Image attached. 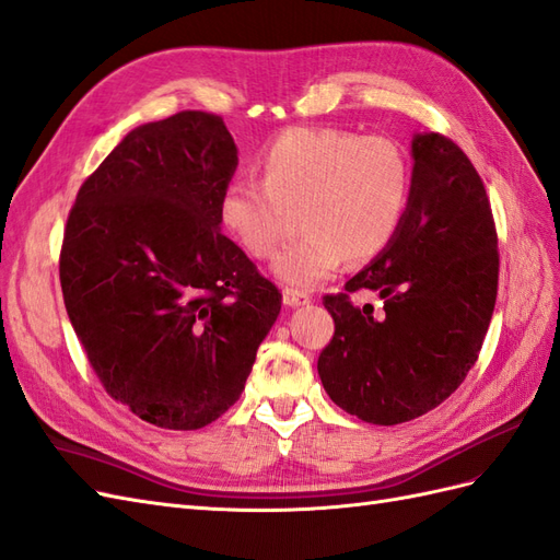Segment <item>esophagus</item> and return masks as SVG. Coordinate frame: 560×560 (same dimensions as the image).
<instances>
[{
  "instance_id": "obj_1",
  "label": "esophagus",
  "mask_w": 560,
  "mask_h": 560,
  "mask_svg": "<svg viewBox=\"0 0 560 560\" xmlns=\"http://www.w3.org/2000/svg\"><path fill=\"white\" fill-rule=\"evenodd\" d=\"M307 303H310V295L307 293L298 291V289H285L283 291V305L285 307H303Z\"/></svg>"
}]
</instances>
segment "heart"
Listing matches in <instances>:
<instances>
[{
	"label": "heart",
	"instance_id": "heart-1",
	"mask_svg": "<svg viewBox=\"0 0 560 560\" xmlns=\"http://www.w3.org/2000/svg\"><path fill=\"white\" fill-rule=\"evenodd\" d=\"M257 179H234L220 198L224 232L257 260L275 257L300 212L303 236L275 262L291 285L328 279L340 262L381 255L405 220L407 153L393 139L295 127L260 153Z\"/></svg>",
	"mask_w": 560,
	"mask_h": 560
}]
</instances>
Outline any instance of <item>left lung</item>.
<instances>
[{"label": "left lung", "mask_w": 560, "mask_h": 560, "mask_svg": "<svg viewBox=\"0 0 560 560\" xmlns=\"http://www.w3.org/2000/svg\"><path fill=\"white\" fill-rule=\"evenodd\" d=\"M411 158L395 238L346 293L324 298L336 324L317 362L324 390L376 425L417 419L464 383L497 300V229L476 167L438 132L413 135ZM357 290L376 292L382 307L354 306Z\"/></svg>", "instance_id": "left-lung-1"}]
</instances>
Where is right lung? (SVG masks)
<instances>
[{
  "label": "right lung",
  "instance_id": "1",
  "mask_svg": "<svg viewBox=\"0 0 560 560\" xmlns=\"http://www.w3.org/2000/svg\"><path fill=\"white\" fill-rule=\"evenodd\" d=\"M236 165L222 118L182 110L127 132L68 214V319L106 393L158 428L220 419L281 312L277 285L220 232Z\"/></svg>",
  "mask_w": 560,
  "mask_h": 560
}]
</instances>
